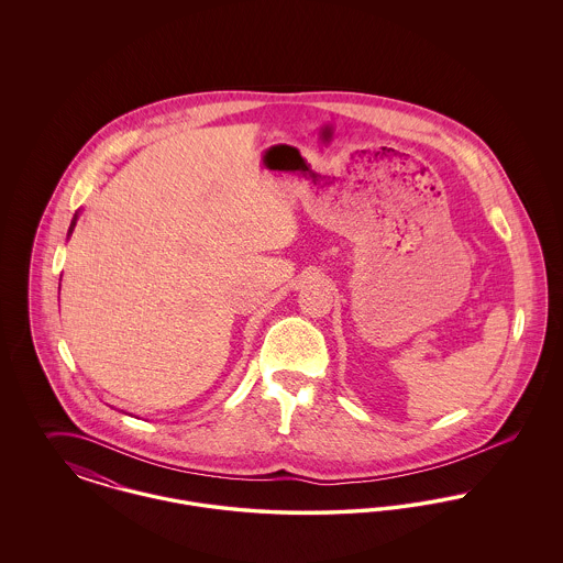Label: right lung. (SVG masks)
Returning a JSON list of instances; mask_svg holds the SVG:
<instances>
[{
	"label": "right lung",
	"instance_id": "1",
	"mask_svg": "<svg viewBox=\"0 0 563 563\" xmlns=\"http://www.w3.org/2000/svg\"><path fill=\"white\" fill-rule=\"evenodd\" d=\"M74 225H76V221H74V223H71V228H69V232H71V230H74Z\"/></svg>",
	"mask_w": 563,
	"mask_h": 563
}]
</instances>
